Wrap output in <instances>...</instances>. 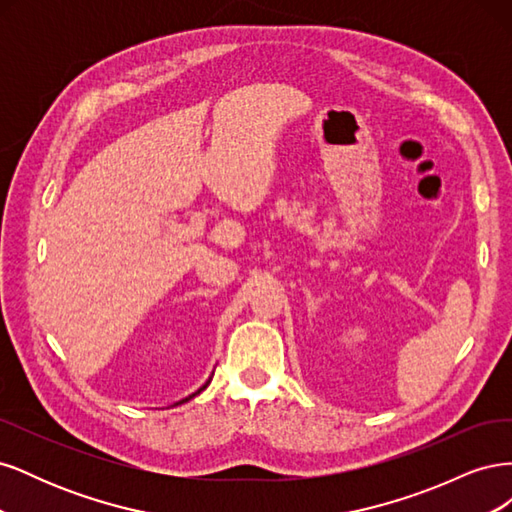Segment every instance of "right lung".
I'll use <instances>...</instances> for the list:
<instances>
[{
  "label": "right lung",
  "mask_w": 512,
  "mask_h": 512,
  "mask_svg": "<svg viewBox=\"0 0 512 512\" xmlns=\"http://www.w3.org/2000/svg\"><path fill=\"white\" fill-rule=\"evenodd\" d=\"M207 384H209V382H207ZM207 384H205V386H207ZM205 386H203V389H205ZM203 389H200V391H203ZM200 391H198V393H200ZM194 395H196V393H194ZM194 395H190V397H194ZM190 397H185V399H183V401H188V399H190ZM183 401H179V404H183Z\"/></svg>",
  "instance_id": "add662e5"
}]
</instances>
